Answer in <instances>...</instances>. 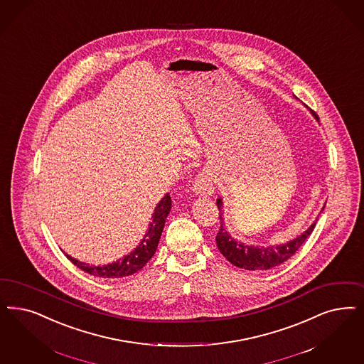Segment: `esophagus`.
I'll list each match as a JSON object with an SVG mask.
<instances>
[{
  "mask_svg": "<svg viewBox=\"0 0 364 364\" xmlns=\"http://www.w3.org/2000/svg\"><path fill=\"white\" fill-rule=\"evenodd\" d=\"M193 191L201 196H207L213 193V177L208 172H201L196 176L193 183Z\"/></svg>",
  "mask_w": 364,
  "mask_h": 364,
  "instance_id": "obj_1",
  "label": "esophagus"
}]
</instances>
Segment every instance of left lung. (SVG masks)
I'll return each mask as SVG.
<instances>
[{"instance_id": "8db88e82", "label": "left lung", "mask_w": 364, "mask_h": 364, "mask_svg": "<svg viewBox=\"0 0 364 364\" xmlns=\"http://www.w3.org/2000/svg\"><path fill=\"white\" fill-rule=\"evenodd\" d=\"M314 113V118L318 119L317 114ZM218 208H219V219H220V227L216 235V245L220 252L226 257L227 261L231 262L240 269L246 270H269L272 267H276L278 264L288 261L289 258L300 249L302 243L312 234L316 226L314 222L312 226L309 227L302 235L290 240L285 245L281 246H269V247H255V246H247L243 245L238 240L232 238L225 228L223 218H222V199L216 200ZM326 207V205H324ZM324 207L321 211H324Z\"/></svg>"}]
</instances>
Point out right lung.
Returning <instances> with one entry per match:
<instances>
[{"label": "right lung", "instance_id": "add662e5", "mask_svg": "<svg viewBox=\"0 0 364 364\" xmlns=\"http://www.w3.org/2000/svg\"><path fill=\"white\" fill-rule=\"evenodd\" d=\"M171 207H172V199H171V195L166 193L154 208L148 232L145 234L141 243L129 255H126L125 258L114 264L91 266L85 262H79L67 254L65 257L75 264L76 267L82 269L83 272H86L91 276L102 277V278H122V277L134 274L136 272L141 270L145 264H148V261L154 255L163 232L165 219L168 213H171Z\"/></svg>", "mask_w": 364, "mask_h": 364}]
</instances>
